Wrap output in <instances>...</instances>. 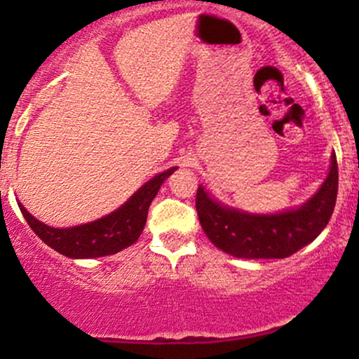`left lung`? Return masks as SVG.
Instances as JSON below:
<instances>
[{"label":"left lung","instance_id":"8db88e82","mask_svg":"<svg viewBox=\"0 0 359 359\" xmlns=\"http://www.w3.org/2000/svg\"><path fill=\"white\" fill-rule=\"evenodd\" d=\"M337 160L319 192L294 211L253 216L212 201L197 189L196 209L201 226L214 246L238 258H287L309 245L327 226L337 197Z\"/></svg>","mask_w":359,"mask_h":359}]
</instances>
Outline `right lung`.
Here are the masks:
<instances>
[{"mask_svg": "<svg viewBox=\"0 0 359 359\" xmlns=\"http://www.w3.org/2000/svg\"><path fill=\"white\" fill-rule=\"evenodd\" d=\"M174 170L175 167L148 180L118 211L94 222L76 226V228L59 229L45 226L43 222L35 219L22 204H20V211L36 236L47 243L50 248L59 251L60 255H65L69 258L106 257V255L118 253V251L128 248L138 240L145 228L151 201L163 180L172 175Z\"/></svg>", "mask_w": 359, "mask_h": 359, "instance_id": "add662e5", "label": "right lung"}]
</instances>
